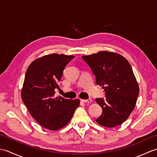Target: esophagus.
I'll return each instance as SVG.
<instances>
[{"label": "esophagus", "mask_w": 157, "mask_h": 157, "mask_svg": "<svg viewBox=\"0 0 157 157\" xmlns=\"http://www.w3.org/2000/svg\"><path fill=\"white\" fill-rule=\"evenodd\" d=\"M81 101L83 102H88V103H90V102H91L92 101V99L89 98V99H86V100L81 99Z\"/></svg>", "instance_id": "1"}]
</instances>
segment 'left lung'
I'll use <instances>...</instances> for the list:
<instances>
[{"label":"left lung","instance_id":"8db88e82","mask_svg":"<svg viewBox=\"0 0 157 157\" xmlns=\"http://www.w3.org/2000/svg\"><path fill=\"white\" fill-rule=\"evenodd\" d=\"M96 76V84L105 89L106 98H96L102 109L99 125L114 128L126 121L134 109L139 86L132 67L118 53L102 51L82 56Z\"/></svg>","mask_w":157,"mask_h":157}]
</instances>
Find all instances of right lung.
<instances>
[{"label": "right lung", "mask_w": 157, "mask_h": 157, "mask_svg": "<svg viewBox=\"0 0 157 157\" xmlns=\"http://www.w3.org/2000/svg\"><path fill=\"white\" fill-rule=\"evenodd\" d=\"M73 58L56 53L44 55L32 62L25 73L21 92L23 101L33 118L52 131L68 124L80 103L79 99L55 96L63 70Z\"/></svg>", "instance_id": "right-lung-1"}]
</instances>
